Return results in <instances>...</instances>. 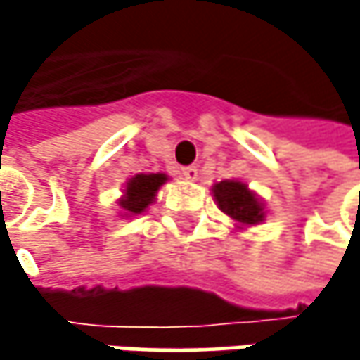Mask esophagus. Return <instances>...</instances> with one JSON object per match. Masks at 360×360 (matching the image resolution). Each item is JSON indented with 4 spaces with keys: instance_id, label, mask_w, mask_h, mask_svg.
<instances>
[{
    "instance_id": "esophagus-1",
    "label": "esophagus",
    "mask_w": 360,
    "mask_h": 360,
    "mask_svg": "<svg viewBox=\"0 0 360 360\" xmlns=\"http://www.w3.org/2000/svg\"><path fill=\"white\" fill-rule=\"evenodd\" d=\"M181 175H183V179L195 181L198 179V169H195V167H185V169L181 171Z\"/></svg>"
}]
</instances>
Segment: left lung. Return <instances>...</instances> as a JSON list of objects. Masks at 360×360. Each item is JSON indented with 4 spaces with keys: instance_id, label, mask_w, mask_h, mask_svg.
Returning a JSON list of instances; mask_svg holds the SVG:
<instances>
[{
    "instance_id": "8db88e82",
    "label": "left lung",
    "mask_w": 360,
    "mask_h": 360,
    "mask_svg": "<svg viewBox=\"0 0 360 360\" xmlns=\"http://www.w3.org/2000/svg\"><path fill=\"white\" fill-rule=\"evenodd\" d=\"M212 198L238 229L260 225L266 219L262 198L256 191H252L244 181L223 179L214 183Z\"/></svg>"
}]
</instances>
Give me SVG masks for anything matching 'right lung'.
I'll list each match as a JSON object with an SVG mask.
<instances>
[{
    "label": "right lung",
    "mask_w": 360,
    "mask_h": 360,
    "mask_svg": "<svg viewBox=\"0 0 360 360\" xmlns=\"http://www.w3.org/2000/svg\"><path fill=\"white\" fill-rule=\"evenodd\" d=\"M169 181L167 173H139L124 183L122 195L116 200L118 217H135L146 212L158 195V189Z\"/></svg>",
    "instance_id": "1"
}]
</instances>
